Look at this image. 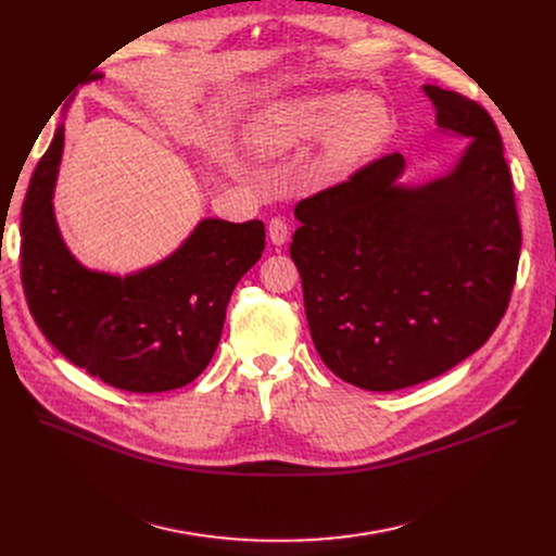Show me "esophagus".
Here are the masks:
<instances>
[{
    "label": "esophagus",
    "instance_id": "1",
    "mask_svg": "<svg viewBox=\"0 0 556 556\" xmlns=\"http://www.w3.org/2000/svg\"><path fill=\"white\" fill-rule=\"evenodd\" d=\"M269 240L271 244L276 247H282L287 240H289V228H287V222L280 219V217H274L269 222Z\"/></svg>",
    "mask_w": 556,
    "mask_h": 556
}]
</instances>
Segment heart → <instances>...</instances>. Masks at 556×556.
I'll return each mask as SVG.
<instances>
[{
  "label": "heart",
  "instance_id": "1",
  "mask_svg": "<svg viewBox=\"0 0 556 556\" xmlns=\"http://www.w3.org/2000/svg\"><path fill=\"white\" fill-rule=\"evenodd\" d=\"M391 130L393 115L384 99L324 92L274 105L247 128L244 142L255 161L271 163L321 138L314 169L324 180H337L368 161Z\"/></svg>",
  "mask_w": 556,
  "mask_h": 556
}]
</instances>
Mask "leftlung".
Returning <instances> with one entry per match:
<instances>
[{"instance_id":"left-lung-1","label":"left lung","mask_w":556,"mask_h":556,"mask_svg":"<svg viewBox=\"0 0 556 556\" xmlns=\"http://www.w3.org/2000/svg\"><path fill=\"white\" fill-rule=\"evenodd\" d=\"M422 92L437 126L470 140L453 172L403 185L405 157L391 153L294 207L289 255L316 353L366 391L432 380L482 349L516 282L520 224L497 128L459 92Z\"/></svg>"}]
</instances>
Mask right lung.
<instances>
[{
  "label": "right lung",
  "mask_w": 556,
  "mask_h": 556,
  "mask_svg": "<svg viewBox=\"0 0 556 556\" xmlns=\"http://www.w3.org/2000/svg\"><path fill=\"white\" fill-rule=\"evenodd\" d=\"M63 140L61 126L22 205V287L38 328L111 387L157 393L190 384L217 351L235 285L264 251V224L201 219L153 267L126 276L88 269L54 215Z\"/></svg>",
  "instance_id": "right-lung-1"
}]
</instances>
